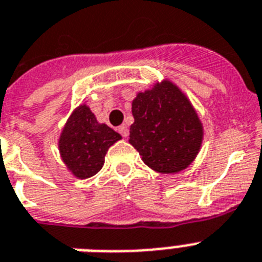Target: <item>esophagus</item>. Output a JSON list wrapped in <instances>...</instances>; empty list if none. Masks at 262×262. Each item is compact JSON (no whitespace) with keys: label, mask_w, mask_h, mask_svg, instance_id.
I'll return each instance as SVG.
<instances>
[{"label":"esophagus","mask_w":262,"mask_h":262,"mask_svg":"<svg viewBox=\"0 0 262 262\" xmlns=\"http://www.w3.org/2000/svg\"><path fill=\"white\" fill-rule=\"evenodd\" d=\"M118 132H120V135L122 136V137H125V138L129 136V129H127V126L125 124L121 125V126L118 127Z\"/></svg>","instance_id":"1"}]
</instances>
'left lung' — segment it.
I'll list each match as a JSON object with an SVG mask.
<instances>
[{
  "label": "left lung",
  "mask_w": 262,
  "mask_h": 262,
  "mask_svg": "<svg viewBox=\"0 0 262 262\" xmlns=\"http://www.w3.org/2000/svg\"><path fill=\"white\" fill-rule=\"evenodd\" d=\"M135 122L129 142L156 172L177 173L194 160L201 146L202 126L179 88L169 81L138 93L132 104Z\"/></svg>",
  "instance_id": "obj_1"
}]
</instances>
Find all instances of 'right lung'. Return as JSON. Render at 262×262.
I'll list each match as a JSON object with an SVG mask.
<instances>
[{"label":"right lung","instance_id":"add662e5","mask_svg":"<svg viewBox=\"0 0 262 262\" xmlns=\"http://www.w3.org/2000/svg\"><path fill=\"white\" fill-rule=\"evenodd\" d=\"M121 136L100 124L86 105L73 112L61 133L60 153L68 169L78 179H89L100 172L107 149Z\"/></svg>","mask_w":262,"mask_h":262}]
</instances>
